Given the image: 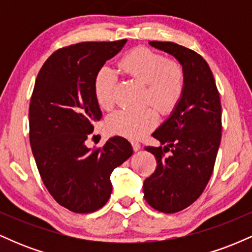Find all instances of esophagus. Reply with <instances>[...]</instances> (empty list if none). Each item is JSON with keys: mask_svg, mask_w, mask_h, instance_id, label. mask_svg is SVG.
Instances as JSON below:
<instances>
[{"mask_svg": "<svg viewBox=\"0 0 252 252\" xmlns=\"http://www.w3.org/2000/svg\"><path fill=\"white\" fill-rule=\"evenodd\" d=\"M131 146H132V149H134V152H137V150H140L141 148V144L137 142V141H131Z\"/></svg>", "mask_w": 252, "mask_h": 252, "instance_id": "esophagus-1", "label": "esophagus"}]
</instances>
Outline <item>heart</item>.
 <instances>
[{"label":"heart","instance_id":"heart-1","mask_svg":"<svg viewBox=\"0 0 252 252\" xmlns=\"http://www.w3.org/2000/svg\"><path fill=\"white\" fill-rule=\"evenodd\" d=\"M120 67L132 79L146 84L144 103L154 104L158 111L169 114L180 103L186 90V71L181 63L148 47H136L120 60ZM116 76L111 68H99L94 76V94L98 105L110 110L115 103ZM158 123L155 108L141 111H117L106 121V129L114 135L137 138L150 131Z\"/></svg>","mask_w":252,"mask_h":252}]
</instances>
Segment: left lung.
I'll list each match as a JSON object with an SVG mask.
<instances>
[{
	"instance_id": "8db88e82",
	"label": "left lung",
	"mask_w": 252,
	"mask_h": 252,
	"mask_svg": "<svg viewBox=\"0 0 252 252\" xmlns=\"http://www.w3.org/2000/svg\"><path fill=\"white\" fill-rule=\"evenodd\" d=\"M174 56L186 71V90L173 114L153 137L163 146L144 149L156 158L143 182L153 209L175 213L192 205L209 184L221 140V104L209 63L196 52L168 41H150Z\"/></svg>"
}]
</instances>
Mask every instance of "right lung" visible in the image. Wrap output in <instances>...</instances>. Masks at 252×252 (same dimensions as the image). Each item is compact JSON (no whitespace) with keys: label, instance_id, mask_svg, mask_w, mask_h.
<instances>
[{"label":"right lung","instance_id":"obj_1","mask_svg":"<svg viewBox=\"0 0 252 252\" xmlns=\"http://www.w3.org/2000/svg\"><path fill=\"white\" fill-rule=\"evenodd\" d=\"M118 41L79 42L54 52L37 73L30 104V142L37 170L54 200L76 213H91L109 200L110 175L132 148L112 137L99 148L85 141L102 118L94 80L106 60L123 48Z\"/></svg>","mask_w":252,"mask_h":252}]
</instances>
